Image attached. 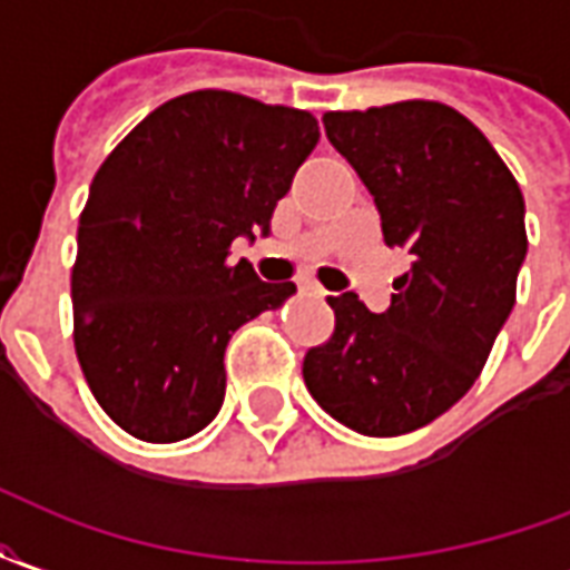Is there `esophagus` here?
I'll list each match as a JSON object with an SVG mask.
<instances>
[{
  "instance_id": "1",
  "label": "esophagus",
  "mask_w": 570,
  "mask_h": 570,
  "mask_svg": "<svg viewBox=\"0 0 570 570\" xmlns=\"http://www.w3.org/2000/svg\"><path fill=\"white\" fill-rule=\"evenodd\" d=\"M303 291H309V294H313V297H318V301H325V297H327V291L318 288V285H306Z\"/></svg>"
}]
</instances>
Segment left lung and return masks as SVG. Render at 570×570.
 <instances>
[{"mask_svg": "<svg viewBox=\"0 0 570 570\" xmlns=\"http://www.w3.org/2000/svg\"><path fill=\"white\" fill-rule=\"evenodd\" d=\"M325 132L371 190L385 245L413 264L392 306L327 297L334 336L303 358L318 406L364 438H397L443 416L483 371L517 303L525 199L471 120L410 99L327 111Z\"/></svg>", "mask_w": 570, "mask_h": 570, "instance_id": "8db88e82", "label": "left lung"}]
</instances>
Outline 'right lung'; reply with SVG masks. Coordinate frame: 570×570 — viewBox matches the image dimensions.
Listing matches in <instances>:
<instances>
[{
  "label": "right lung",
  "instance_id": "right-lung-1",
  "mask_svg": "<svg viewBox=\"0 0 570 570\" xmlns=\"http://www.w3.org/2000/svg\"><path fill=\"white\" fill-rule=\"evenodd\" d=\"M318 142L309 111L227 90L154 109L106 157L78 222L75 352L99 406L132 438L176 443L224 404L236 327L279 309L294 282L230 264Z\"/></svg>",
  "mask_w": 570,
  "mask_h": 570
}]
</instances>
